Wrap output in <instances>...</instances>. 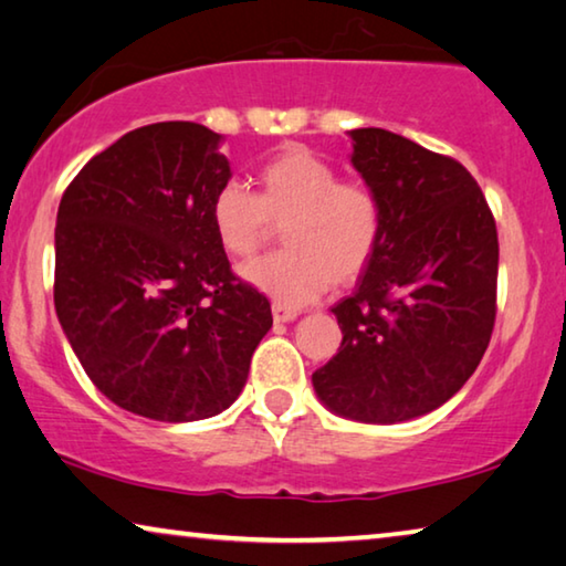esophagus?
Masks as SVG:
<instances>
[{"mask_svg": "<svg viewBox=\"0 0 566 566\" xmlns=\"http://www.w3.org/2000/svg\"><path fill=\"white\" fill-rule=\"evenodd\" d=\"M298 318V311L289 308V306H281V303H273V321L275 324H289V321Z\"/></svg>", "mask_w": 566, "mask_h": 566, "instance_id": "obj_1", "label": "esophagus"}]
</instances>
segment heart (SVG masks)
Segmentation results:
<instances>
[{"label":"heart","instance_id":"b5f03b06","mask_svg":"<svg viewBox=\"0 0 566 566\" xmlns=\"http://www.w3.org/2000/svg\"><path fill=\"white\" fill-rule=\"evenodd\" d=\"M258 192L224 181L210 199V224L230 258L255 255L283 224V250L248 263L250 289L298 308L328 285H346L371 263L381 240V205L364 181H342L306 146H283L255 171Z\"/></svg>","mask_w":566,"mask_h":566}]
</instances>
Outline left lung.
Returning a JSON list of instances; mask_svg holds the SVG:
<instances>
[{
	"instance_id": "left-lung-1",
	"label": "left lung",
	"mask_w": 566,
	"mask_h": 566,
	"mask_svg": "<svg viewBox=\"0 0 566 566\" xmlns=\"http://www.w3.org/2000/svg\"><path fill=\"white\" fill-rule=\"evenodd\" d=\"M352 164L381 205V240L332 313L342 346L313 371L346 420L395 424L446 405L471 379L495 321L499 232L463 164L385 128H354Z\"/></svg>"
}]
</instances>
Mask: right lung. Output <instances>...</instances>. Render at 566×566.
Listing matches in <instances>:
<instances>
[{
    "instance_id": "1",
    "label": "right lung",
    "mask_w": 566,
    "mask_h": 566,
    "mask_svg": "<svg viewBox=\"0 0 566 566\" xmlns=\"http://www.w3.org/2000/svg\"><path fill=\"white\" fill-rule=\"evenodd\" d=\"M222 136L164 120L95 154L60 199L55 311L95 387L159 422L214 417L240 397L273 326L230 271L210 199L230 181Z\"/></svg>"
}]
</instances>
